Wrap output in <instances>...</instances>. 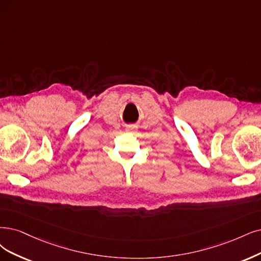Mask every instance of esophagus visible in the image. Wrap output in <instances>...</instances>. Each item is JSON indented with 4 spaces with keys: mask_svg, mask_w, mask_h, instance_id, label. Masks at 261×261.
<instances>
[{
    "mask_svg": "<svg viewBox=\"0 0 261 261\" xmlns=\"http://www.w3.org/2000/svg\"><path fill=\"white\" fill-rule=\"evenodd\" d=\"M128 130H129V131H133V130H136V128H134V127H130V128H128Z\"/></svg>",
    "mask_w": 261,
    "mask_h": 261,
    "instance_id": "obj_1",
    "label": "esophagus"
}]
</instances>
